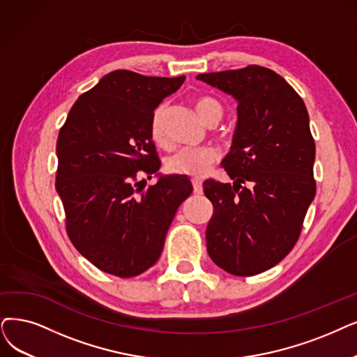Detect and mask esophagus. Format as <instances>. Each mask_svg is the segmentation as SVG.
Wrapping results in <instances>:
<instances>
[{"mask_svg": "<svg viewBox=\"0 0 357 357\" xmlns=\"http://www.w3.org/2000/svg\"><path fill=\"white\" fill-rule=\"evenodd\" d=\"M192 188H193V193L195 195H202L204 193V188H202V183L201 181L193 180L192 181Z\"/></svg>", "mask_w": 357, "mask_h": 357, "instance_id": "esophagus-1", "label": "esophagus"}]
</instances>
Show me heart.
<instances>
[{"instance_id": "b5f03b06", "label": "heart", "mask_w": 357, "mask_h": 357, "mask_svg": "<svg viewBox=\"0 0 357 357\" xmlns=\"http://www.w3.org/2000/svg\"><path fill=\"white\" fill-rule=\"evenodd\" d=\"M193 108L205 124L220 121L222 117V107L217 99L209 96H197L193 99ZM167 107L160 105L152 114L151 137L158 146L167 145L165 135ZM220 161V153L213 149H181L167 161L168 173L190 178L205 177L212 167Z\"/></svg>"}]
</instances>
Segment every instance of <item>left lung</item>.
I'll list each match as a JSON object with an SVG mask.
<instances>
[{
	"instance_id": "left-lung-1",
	"label": "left lung",
	"mask_w": 357,
	"mask_h": 357,
	"mask_svg": "<svg viewBox=\"0 0 357 357\" xmlns=\"http://www.w3.org/2000/svg\"><path fill=\"white\" fill-rule=\"evenodd\" d=\"M237 101V127L222 161L233 180H206L213 205L206 227L211 259L228 274L250 277L294 248L317 193L315 140L303 99L261 66L199 75Z\"/></svg>"
}]
</instances>
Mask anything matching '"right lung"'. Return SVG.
<instances>
[{
	"label": "right lung",
	"instance_id": "1",
	"mask_svg": "<svg viewBox=\"0 0 357 357\" xmlns=\"http://www.w3.org/2000/svg\"><path fill=\"white\" fill-rule=\"evenodd\" d=\"M116 70L79 96L56 140L55 189L73 246L96 268L130 278L161 256L177 208L192 193L186 177L145 178L161 167L151 120L184 82Z\"/></svg>",
	"mask_w": 357,
	"mask_h": 357
}]
</instances>
